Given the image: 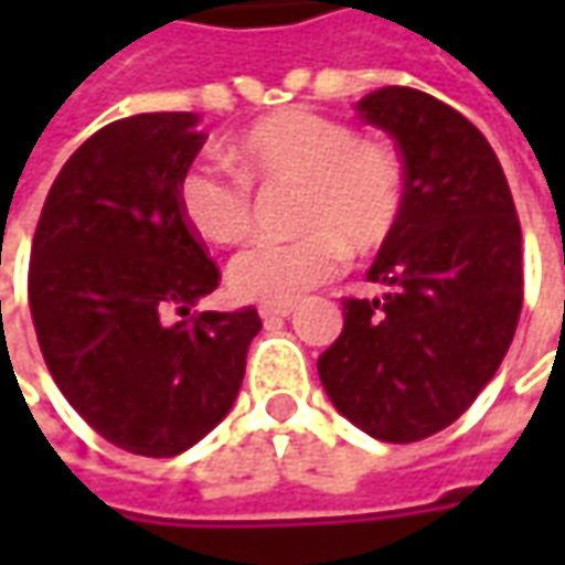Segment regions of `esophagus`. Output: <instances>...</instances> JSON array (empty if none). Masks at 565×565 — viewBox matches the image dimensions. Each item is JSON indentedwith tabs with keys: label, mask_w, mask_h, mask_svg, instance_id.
I'll list each match as a JSON object with an SVG mask.
<instances>
[{
	"label": "esophagus",
	"mask_w": 565,
	"mask_h": 565,
	"mask_svg": "<svg viewBox=\"0 0 565 565\" xmlns=\"http://www.w3.org/2000/svg\"><path fill=\"white\" fill-rule=\"evenodd\" d=\"M292 311H295L292 305H264V308H260V317H264V323H270V320H282V317H289Z\"/></svg>",
	"instance_id": "obj_1"
}]
</instances>
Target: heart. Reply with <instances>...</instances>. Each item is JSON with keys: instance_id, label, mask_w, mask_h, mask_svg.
I'll list each match as a JSON object with an SVG mask.
<instances>
[{"instance_id": "b5f03b06", "label": "heart", "mask_w": 565, "mask_h": 565, "mask_svg": "<svg viewBox=\"0 0 565 565\" xmlns=\"http://www.w3.org/2000/svg\"><path fill=\"white\" fill-rule=\"evenodd\" d=\"M235 175L191 163L175 182L185 228L206 245L232 248L254 226L250 188H295L289 223L298 235L245 250L228 286L245 301L295 305L330 282L345 260L377 254L399 232L408 172L383 141H367L349 121L315 109H279L228 143Z\"/></svg>"}]
</instances>
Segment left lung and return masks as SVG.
<instances>
[{
    "instance_id": "8db88e82",
    "label": "left lung",
    "mask_w": 565,
    "mask_h": 565,
    "mask_svg": "<svg viewBox=\"0 0 565 565\" xmlns=\"http://www.w3.org/2000/svg\"><path fill=\"white\" fill-rule=\"evenodd\" d=\"M361 119L390 131L408 172L399 232L367 270L383 298H345L317 359L339 412L386 444H415L466 412L497 374L522 311V226L488 138L437 97L383 87Z\"/></svg>"
}]
</instances>
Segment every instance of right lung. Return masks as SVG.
I'll use <instances>...</instances> for the list:
<instances>
[{
	"label": "right lung",
	"mask_w": 565,
	"mask_h": 565,
	"mask_svg": "<svg viewBox=\"0 0 565 565\" xmlns=\"http://www.w3.org/2000/svg\"><path fill=\"white\" fill-rule=\"evenodd\" d=\"M206 135L194 113L109 121L77 147L33 232L28 298L62 396L138 456L185 452L242 390L254 308L191 311L220 267L175 206Z\"/></svg>",
	"instance_id": "add662e5"
}]
</instances>
